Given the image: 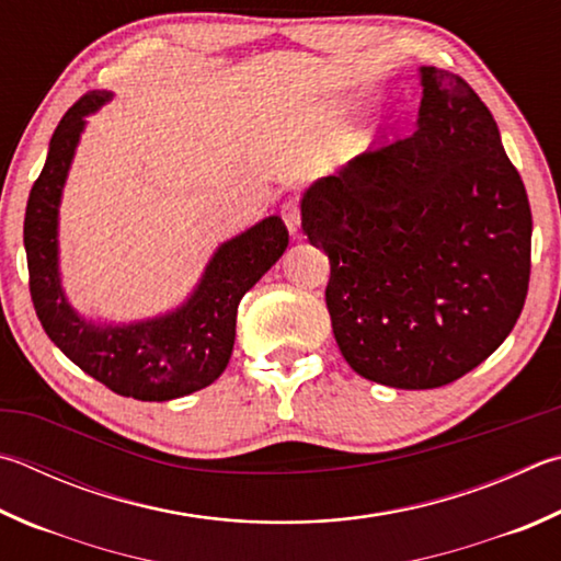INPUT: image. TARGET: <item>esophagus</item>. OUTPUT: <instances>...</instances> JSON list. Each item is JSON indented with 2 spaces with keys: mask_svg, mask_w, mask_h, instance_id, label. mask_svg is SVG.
Masks as SVG:
<instances>
[{
  "mask_svg": "<svg viewBox=\"0 0 561 561\" xmlns=\"http://www.w3.org/2000/svg\"><path fill=\"white\" fill-rule=\"evenodd\" d=\"M282 218H284V226L289 228V232H297L301 226V210H299V203L297 201H287L282 206Z\"/></svg>",
  "mask_w": 561,
  "mask_h": 561,
  "instance_id": "34e87169",
  "label": "esophagus"
}]
</instances>
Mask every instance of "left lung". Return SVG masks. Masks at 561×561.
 <instances>
[{
    "label": "left lung",
    "instance_id": "obj_1",
    "mask_svg": "<svg viewBox=\"0 0 561 561\" xmlns=\"http://www.w3.org/2000/svg\"><path fill=\"white\" fill-rule=\"evenodd\" d=\"M412 137L363 151L301 201L331 262L325 307L351 368L402 390L449 385L520 319L533 213L476 90L422 68Z\"/></svg>",
    "mask_w": 561,
    "mask_h": 561
}]
</instances>
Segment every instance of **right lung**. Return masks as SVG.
Wrapping results in <instances>:
<instances>
[{
    "mask_svg": "<svg viewBox=\"0 0 561 561\" xmlns=\"http://www.w3.org/2000/svg\"><path fill=\"white\" fill-rule=\"evenodd\" d=\"M110 100L85 93L60 117L46 164L26 203L28 291L41 325L60 351L107 390L141 402H167L208 387L226 370L236 343L238 304L289 245L282 218H264L210 260L193 297L164 319L100 329L68 307L58 284V201L85 115Z\"/></svg>",
    "mask_w": 561,
    "mask_h": 561,
    "instance_id": "right-lung-1",
    "label": "right lung"
}]
</instances>
